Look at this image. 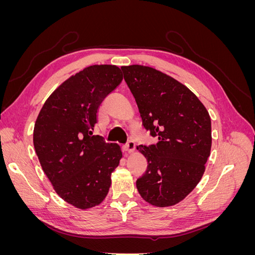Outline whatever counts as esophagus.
<instances>
[{"label":"esophagus","mask_w":255,"mask_h":255,"mask_svg":"<svg viewBox=\"0 0 255 255\" xmlns=\"http://www.w3.org/2000/svg\"><path fill=\"white\" fill-rule=\"evenodd\" d=\"M135 150V142L133 140H128V143L125 145V151L130 153Z\"/></svg>","instance_id":"esophagus-1"}]
</instances>
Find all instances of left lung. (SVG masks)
Wrapping results in <instances>:
<instances>
[{
    "label": "left lung",
    "mask_w": 255,
    "mask_h": 255,
    "mask_svg": "<svg viewBox=\"0 0 255 255\" xmlns=\"http://www.w3.org/2000/svg\"><path fill=\"white\" fill-rule=\"evenodd\" d=\"M143 128L156 144L138 145L148 161L136 181L141 198L166 207L181 202L194 190L205 171L212 148L211 117L185 85L151 67H121Z\"/></svg>",
    "instance_id": "left-lung-1"
}]
</instances>
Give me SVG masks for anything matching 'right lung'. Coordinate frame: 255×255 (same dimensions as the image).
<instances>
[{"mask_svg":"<svg viewBox=\"0 0 255 255\" xmlns=\"http://www.w3.org/2000/svg\"><path fill=\"white\" fill-rule=\"evenodd\" d=\"M123 80L114 65H94L70 76L48 98L34 128V146L56 194L81 210L101 203L122 152L92 135L103 100Z\"/></svg>","mask_w":255,"mask_h":255,"instance_id":"add662e5","label":"right lung"}]
</instances>
